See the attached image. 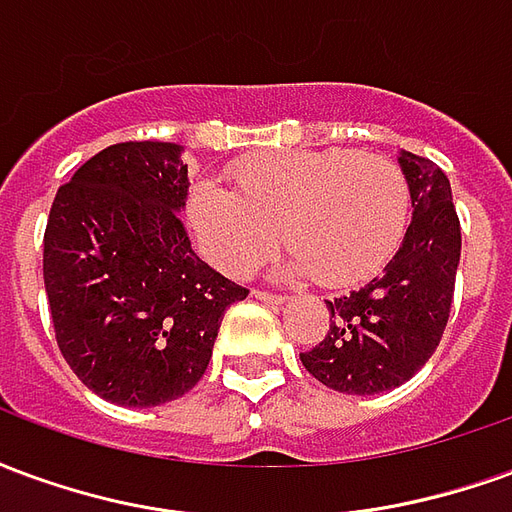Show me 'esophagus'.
Segmentation results:
<instances>
[{
    "label": "esophagus",
    "instance_id": "34e87169",
    "mask_svg": "<svg viewBox=\"0 0 512 512\" xmlns=\"http://www.w3.org/2000/svg\"><path fill=\"white\" fill-rule=\"evenodd\" d=\"M252 296L257 301H266V304H285V296H279V293H268V290H252Z\"/></svg>",
    "mask_w": 512,
    "mask_h": 512
}]
</instances>
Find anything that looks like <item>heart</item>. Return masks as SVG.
I'll use <instances>...</instances> for the list:
<instances>
[{
    "mask_svg": "<svg viewBox=\"0 0 512 512\" xmlns=\"http://www.w3.org/2000/svg\"><path fill=\"white\" fill-rule=\"evenodd\" d=\"M235 191L213 180L191 189L197 244L230 277H244L282 238L279 274H315L345 288L376 274L406 233L408 180L395 161L348 147L274 150L241 158Z\"/></svg>",
    "mask_w": 512,
    "mask_h": 512,
    "instance_id": "obj_1",
    "label": "heart"
}]
</instances>
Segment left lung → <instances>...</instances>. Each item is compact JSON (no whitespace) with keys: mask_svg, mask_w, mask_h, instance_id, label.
Here are the masks:
<instances>
[{"mask_svg":"<svg viewBox=\"0 0 512 512\" xmlns=\"http://www.w3.org/2000/svg\"><path fill=\"white\" fill-rule=\"evenodd\" d=\"M411 224L381 277L326 301L329 332L301 365L345 395H378L406 384L439 345L461 260V222L447 175L430 158L400 150Z\"/></svg>","mask_w":512,"mask_h":512,"instance_id":"obj_1","label":"left lung"}]
</instances>
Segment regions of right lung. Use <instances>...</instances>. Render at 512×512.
<instances>
[{
	"mask_svg": "<svg viewBox=\"0 0 512 512\" xmlns=\"http://www.w3.org/2000/svg\"><path fill=\"white\" fill-rule=\"evenodd\" d=\"M175 142H120L51 202L43 282L65 362L117 406L183 397L211 362L224 310L249 290L191 249L189 167Z\"/></svg>",
	"mask_w": 512,
	"mask_h": 512,
	"instance_id": "1",
	"label": "right lung"
}]
</instances>
